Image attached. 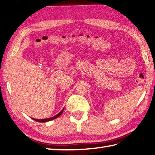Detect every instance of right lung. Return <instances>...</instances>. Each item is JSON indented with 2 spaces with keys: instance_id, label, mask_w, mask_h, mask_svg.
Here are the masks:
<instances>
[{
  "instance_id": "add662e5",
  "label": "right lung",
  "mask_w": 155,
  "mask_h": 155,
  "mask_svg": "<svg viewBox=\"0 0 155 155\" xmlns=\"http://www.w3.org/2000/svg\"><path fill=\"white\" fill-rule=\"evenodd\" d=\"M63 110H64V109H63V110H61V111L59 113H58L57 115H55V116L52 117H51V118L44 119H34V118H32V119H33L34 121H38V122H42V123H44V122H47V121H51V120H53V119H56V118H57V117H59V116L61 115V114L63 113Z\"/></svg>"
}]
</instances>
